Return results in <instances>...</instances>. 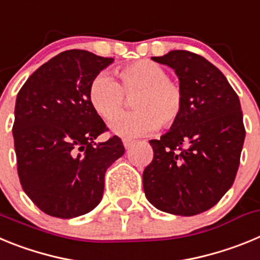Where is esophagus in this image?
<instances>
[{
  "label": "esophagus",
  "instance_id": "esophagus-1",
  "mask_svg": "<svg viewBox=\"0 0 260 260\" xmlns=\"http://www.w3.org/2000/svg\"><path fill=\"white\" fill-rule=\"evenodd\" d=\"M122 143L123 146H125V148L127 150V148H130V147L134 144V141H132V139H127V138H125V139H122Z\"/></svg>",
  "mask_w": 260,
  "mask_h": 260
}]
</instances>
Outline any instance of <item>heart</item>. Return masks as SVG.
Listing matches in <instances>:
<instances>
[{
	"mask_svg": "<svg viewBox=\"0 0 260 260\" xmlns=\"http://www.w3.org/2000/svg\"><path fill=\"white\" fill-rule=\"evenodd\" d=\"M121 86L108 74H99L88 88L93 109L109 121L123 109L125 96L136 93L132 106L136 110L110 122L113 133L122 137H139L178 122L185 109L182 87L168 78L164 66L151 59H139L117 71ZM126 95L125 96L124 95Z\"/></svg>",
	"mask_w": 260,
	"mask_h": 260,
	"instance_id": "1",
	"label": "heart"
}]
</instances>
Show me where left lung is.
I'll return each instance as SVG.
<instances>
[{
	"instance_id": "obj_1",
	"label": "left lung",
	"mask_w": 260,
	"mask_h": 260,
	"mask_svg": "<svg viewBox=\"0 0 260 260\" xmlns=\"http://www.w3.org/2000/svg\"><path fill=\"white\" fill-rule=\"evenodd\" d=\"M153 61L171 66L185 92V109L171 132L150 144L143 172L147 199L157 210L194 216L210 210L233 185L245 126L238 95L221 71L189 50Z\"/></svg>"
}]
</instances>
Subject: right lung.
Here are the masks:
<instances>
[{"label":"right lung","mask_w":260,"mask_h":260,"mask_svg":"<svg viewBox=\"0 0 260 260\" xmlns=\"http://www.w3.org/2000/svg\"><path fill=\"white\" fill-rule=\"evenodd\" d=\"M113 58L87 50L59 53L19 89L13 125L18 176L28 198L47 215L71 219L100 203L108 168L125 152L88 98L89 84Z\"/></svg>","instance_id":"obj_1"}]
</instances>
